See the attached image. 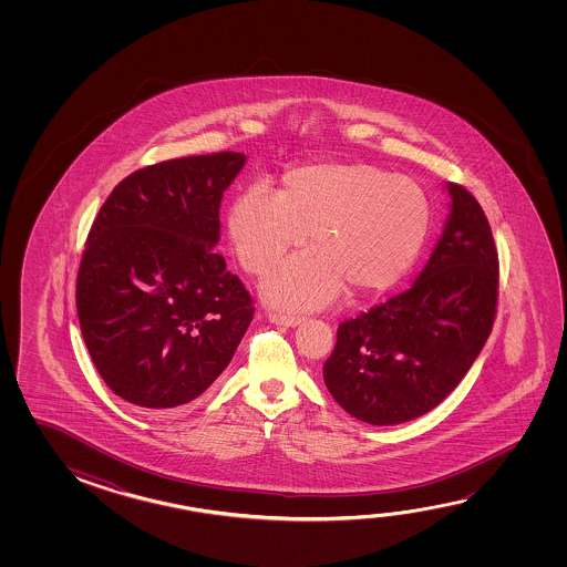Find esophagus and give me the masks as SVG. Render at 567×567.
Wrapping results in <instances>:
<instances>
[{"instance_id":"obj_1","label":"esophagus","mask_w":567,"mask_h":567,"mask_svg":"<svg viewBox=\"0 0 567 567\" xmlns=\"http://www.w3.org/2000/svg\"><path fill=\"white\" fill-rule=\"evenodd\" d=\"M270 322H275V324L280 326H298L300 322H302V318L300 316L295 315H280V312H272V315L269 316Z\"/></svg>"}]
</instances>
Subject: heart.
<instances>
[{
    "label": "heart",
    "instance_id": "heart-1",
    "mask_svg": "<svg viewBox=\"0 0 567 567\" xmlns=\"http://www.w3.org/2000/svg\"><path fill=\"white\" fill-rule=\"evenodd\" d=\"M431 229V202L409 177L368 162H316L292 167L279 194L245 189L229 209L235 259L262 279L297 249L302 252L265 285L272 307L310 310L350 297H375L415 265Z\"/></svg>",
    "mask_w": 567,
    "mask_h": 567
}]
</instances>
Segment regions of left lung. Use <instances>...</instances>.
I'll list each match as a JSON object with an SVG mask.
<instances>
[{
  "label": "left lung",
  "instance_id": "1",
  "mask_svg": "<svg viewBox=\"0 0 567 567\" xmlns=\"http://www.w3.org/2000/svg\"><path fill=\"white\" fill-rule=\"evenodd\" d=\"M415 285L338 326L324 383L352 417L398 425L425 415L471 370L498 307V251L483 207L466 187Z\"/></svg>",
  "mask_w": 567,
  "mask_h": 567
}]
</instances>
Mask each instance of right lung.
Instances as JSON below:
<instances>
[{
    "mask_svg": "<svg viewBox=\"0 0 567 567\" xmlns=\"http://www.w3.org/2000/svg\"><path fill=\"white\" fill-rule=\"evenodd\" d=\"M243 164L239 152H215L142 167L94 217L76 315L94 368L128 403L195 400L251 324V295L215 251L221 197Z\"/></svg>",
    "mask_w": 567,
    "mask_h": 567,
    "instance_id": "add662e5",
    "label": "right lung"
}]
</instances>
